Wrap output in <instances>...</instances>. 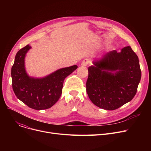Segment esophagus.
<instances>
[{"instance_id": "1", "label": "esophagus", "mask_w": 151, "mask_h": 151, "mask_svg": "<svg viewBox=\"0 0 151 151\" xmlns=\"http://www.w3.org/2000/svg\"><path fill=\"white\" fill-rule=\"evenodd\" d=\"M90 62H91V60L89 59H85L82 61L81 65L82 66H87L88 64H89Z\"/></svg>"}]
</instances>
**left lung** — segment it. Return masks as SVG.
Instances as JSON below:
<instances>
[{"label": "left lung", "mask_w": 151, "mask_h": 151, "mask_svg": "<svg viewBox=\"0 0 151 151\" xmlns=\"http://www.w3.org/2000/svg\"><path fill=\"white\" fill-rule=\"evenodd\" d=\"M92 63L88 68L86 92L95 105L114 110L133 99L141 71L138 57L130 46L120 52L109 51Z\"/></svg>", "instance_id": "left-lung-1"}]
</instances>
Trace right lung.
<instances>
[{
	"instance_id": "right-lung-1",
	"label": "right lung",
	"mask_w": 151,
	"mask_h": 151,
	"mask_svg": "<svg viewBox=\"0 0 151 151\" xmlns=\"http://www.w3.org/2000/svg\"><path fill=\"white\" fill-rule=\"evenodd\" d=\"M30 48L27 45L16 55L11 73L13 90L17 98L29 108L36 110L48 109L58 101L63 81L78 66L62 68L43 78L31 77L25 68V57Z\"/></svg>"
}]
</instances>
